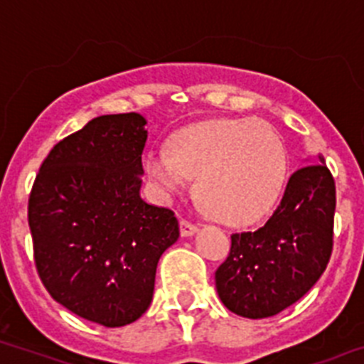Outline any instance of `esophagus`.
<instances>
[{
  "mask_svg": "<svg viewBox=\"0 0 364 364\" xmlns=\"http://www.w3.org/2000/svg\"><path fill=\"white\" fill-rule=\"evenodd\" d=\"M198 231L195 223L189 222V220H180V235L182 236H193Z\"/></svg>",
  "mask_w": 364,
  "mask_h": 364,
  "instance_id": "obj_1",
  "label": "esophagus"
}]
</instances>
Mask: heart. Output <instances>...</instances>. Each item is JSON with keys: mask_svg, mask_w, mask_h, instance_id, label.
Returning a JSON list of instances; mask_svg holds the SVG:
<instances>
[{"mask_svg": "<svg viewBox=\"0 0 364 364\" xmlns=\"http://www.w3.org/2000/svg\"><path fill=\"white\" fill-rule=\"evenodd\" d=\"M146 175L160 200L184 195L198 178L204 211L223 223L258 222L276 205L289 175L282 136L265 122L220 119L191 126L159 144L146 160Z\"/></svg>", "mask_w": 364, "mask_h": 364, "instance_id": "obj_1", "label": "heart"}]
</instances>
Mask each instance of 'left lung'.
Here are the masks:
<instances>
[{
  "mask_svg": "<svg viewBox=\"0 0 364 364\" xmlns=\"http://www.w3.org/2000/svg\"><path fill=\"white\" fill-rule=\"evenodd\" d=\"M336 184L319 155L289 178L278 209L263 228L231 236L216 269L220 299L249 319L279 314L316 285L334 245Z\"/></svg>",
  "mask_w": 364,
  "mask_h": 364,
  "instance_id": "left-lung-1",
  "label": "left lung"
}]
</instances>
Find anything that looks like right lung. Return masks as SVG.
Returning <instances> with one entry per match:
<instances>
[{
	"label": "right lung",
	"instance_id": "add662e5",
	"mask_svg": "<svg viewBox=\"0 0 364 364\" xmlns=\"http://www.w3.org/2000/svg\"><path fill=\"white\" fill-rule=\"evenodd\" d=\"M144 126L139 113L92 119L53 146L28 198L43 285L70 312L109 328L148 311L156 263L180 235L171 209L141 196Z\"/></svg>",
	"mask_w": 364,
	"mask_h": 364
}]
</instances>
